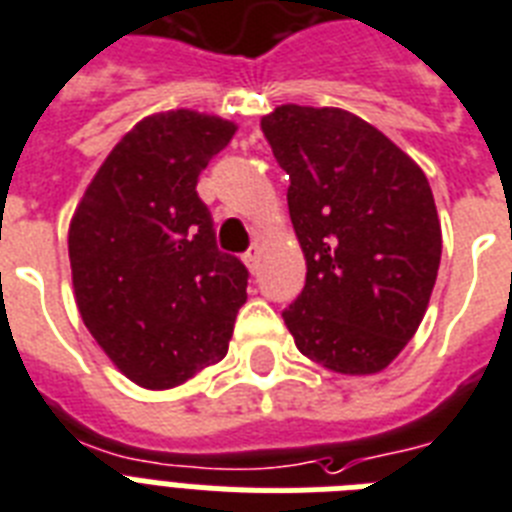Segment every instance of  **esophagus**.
I'll return each instance as SVG.
<instances>
[{
  "label": "esophagus",
  "instance_id": "obj_1",
  "mask_svg": "<svg viewBox=\"0 0 512 512\" xmlns=\"http://www.w3.org/2000/svg\"><path fill=\"white\" fill-rule=\"evenodd\" d=\"M245 264H248V269L251 272H259V264H261V245L259 243H253L251 248H248V253L243 256Z\"/></svg>",
  "mask_w": 512,
  "mask_h": 512
}]
</instances>
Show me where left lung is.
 <instances>
[{"label": "left lung", "instance_id": "1", "mask_svg": "<svg viewBox=\"0 0 512 512\" xmlns=\"http://www.w3.org/2000/svg\"><path fill=\"white\" fill-rule=\"evenodd\" d=\"M261 132L290 177L306 285L282 312L298 351L343 375L386 370L423 322L441 224L423 169L341 108L280 105Z\"/></svg>", "mask_w": 512, "mask_h": 512}]
</instances>
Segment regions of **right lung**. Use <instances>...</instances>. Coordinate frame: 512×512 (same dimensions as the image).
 Segmentation results:
<instances>
[{
	"instance_id": "1",
	"label": "right lung",
	"mask_w": 512,
	"mask_h": 512,
	"mask_svg": "<svg viewBox=\"0 0 512 512\" xmlns=\"http://www.w3.org/2000/svg\"><path fill=\"white\" fill-rule=\"evenodd\" d=\"M237 126L198 110L142 118L102 161L68 230L81 320L150 391L227 357L248 269L216 248L198 177Z\"/></svg>"
}]
</instances>
